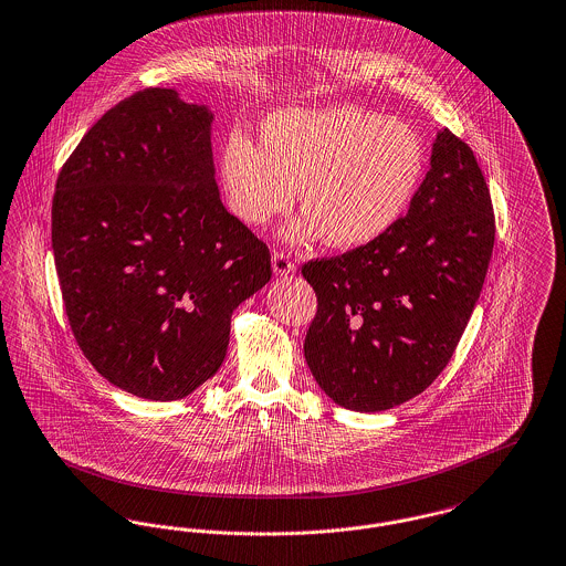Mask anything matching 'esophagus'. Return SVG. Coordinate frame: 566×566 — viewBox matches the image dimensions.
<instances>
[{"instance_id":"34e87169","label":"esophagus","mask_w":566,"mask_h":566,"mask_svg":"<svg viewBox=\"0 0 566 566\" xmlns=\"http://www.w3.org/2000/svg\"><path fill=\"white\" fill-rule=\"evenodd\" d=\"M271 265H273L275 275H289V273H295V269H297L295 261L286 252H273Z\"/></svg>"}]
</instances>
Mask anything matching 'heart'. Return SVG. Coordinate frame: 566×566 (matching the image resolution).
Instances as JSON below:
<instances>
[{"instance_id":"b5f03b06","label":"heart","mask_w":566,"mask_h":566,"mask_svg":"<svg viewBox=\"0 0 566 566\" xmlns=\"http://www.w3.org/2000/svg\"><path fill=\"white\" fill-rule=\"evenodd\" d=\"M426 168L417 133L355 104L282 108L269 115L261 147L233 133L220 151V186L234 218L261 229L293 209L307 211L289 241L325 237L339 250L387 233L415 197Z\"/></svg>"}]
</instances>
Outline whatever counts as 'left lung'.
I'll return each mask as SVG.
<instances>
[{
    "label": "left lung",
    "instance_id": "1",
    "mask_svg": "<svg viewBox=\"0 0 566 566\" xmlns=\"http://www.w3.org/2000/svg\"><path fill=\"white\" fill-rule=\"evenodd\" d=\"M494 234L472 149L438 130L430 170L398 222L367 245L301 269L318 297L303 344L318 387L357 412L426 391L479 301Z\"/></svg>",
    "mask_w": 566,
    "mask_h": 566
}]
</instances>
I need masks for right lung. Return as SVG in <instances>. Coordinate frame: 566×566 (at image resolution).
<instances>
[{
	"instance_id": "add662e5",
	"label": "right lung",
	"mask_w": 566,
	"mask_h": 566,
	"mask_svg": "<svg viewBox=\"0 0 566 566\" xmlns=\"http://www.w3.org/2000/svg\"><path fill=\"white\" fill-rule=\"evenodd\" d=\"M213 113L151 87L106 111L62 168L53 256L72 333L102 376L151 401L186 398L227 357L231 316L271 256L227 211Z\"/></svg>"
}]
</instances>
